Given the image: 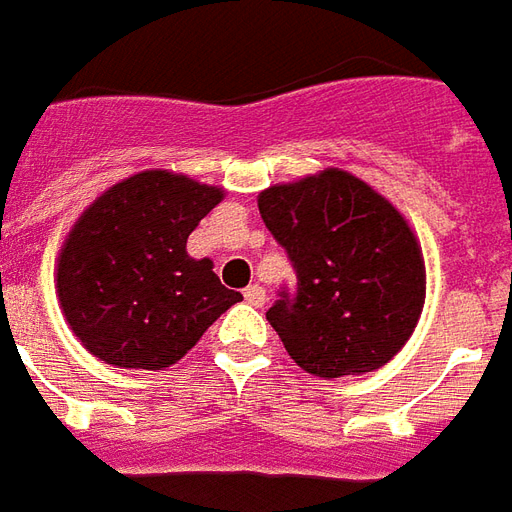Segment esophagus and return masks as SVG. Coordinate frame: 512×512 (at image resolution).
I'll return each instance as SVG.
<instances>
[{"label":"esophagus","instance_id":"1","mask_svg":"<svg viewBox=\"0 0 512 512\" xmlns=\"http://www.w3.org/2000/svg\"><path fill=\"white\" fill-rule=\"evenodd\" d=\"M242 295H245V300H248L250 306H256V308H262L264 300H267V292H264V286L259 284H250Z\"/></svg>","mask_w":512,"mask_h":512}]
</instances>
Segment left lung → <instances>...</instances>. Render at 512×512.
Returning a JSON list of instances; mask_svg holds the SVG:
<instances>
[{
    "label": "left lung",
    "mask_w": 512,
    "mask_h": 512,
    "mask_svg": "<svg viewBox=\"0 0 512 512\" xmlns=\"http://www.w3.org/2000/svg\"><path fill=\"white\" fill-rule=\"evenodd\" d=\"M264 226L289 253L295 295L267 320L317 378L364 375L411 339L424 306V259L408 220L339 168L259 192Z\"/></svg>",
    "instance_id": "8db88e82"
}]
</instances>
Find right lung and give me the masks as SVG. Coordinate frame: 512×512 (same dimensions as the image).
Listing matches in <instances>:
<instances>
[{
    "label": "right lung",
    "mask_w": 512,
    "mask_h": 512,
    "mask_svg": "<svg viewBox=\"0 0 512 512\" xmlns=\"http://www.w3.org/2000/svg\"><path fill=\"white\" fill-rule=\"evenodd\" d=\"M226 192L143 170L82 212L57 259V297L85 350L121 369H165L242 300L187 237Z\"/></svg>",
    "instance_id": "1"
}]
</instances>
